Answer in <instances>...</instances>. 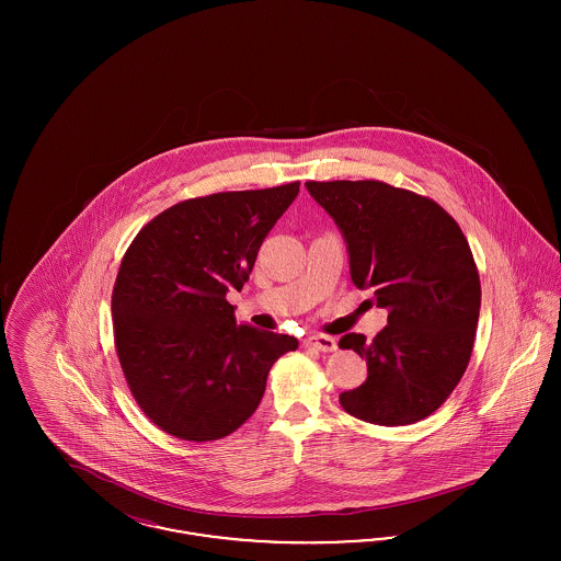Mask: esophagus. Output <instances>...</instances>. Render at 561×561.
<instances>
[{"mask_svg":"<svg viewBox=\"0 0 561 561\" xmlns=\"http://www.w3.org/2000/svg\"><path fill=\"white\" fill-rule=\"evenodd\" d=\"M305 347L321 351V353H332L339 348V345H336V339L332 336H311L305 341Z\"/></svg>","mask_w":561,"mask_h":561,"instance_id":"34e87169","label":"esophagus"}]
</instances>
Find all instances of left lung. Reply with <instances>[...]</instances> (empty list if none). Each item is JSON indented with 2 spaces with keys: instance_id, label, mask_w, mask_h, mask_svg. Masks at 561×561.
<instances>
[{
  "instance_id": "1",
  "label": "left lung",
  "mask_w": 561,
  "mask_h": 561,
  "mask_svg": "<svg viewBox=\"0 0 561 561\" xmlns=\"http://www.w3.org/2000/svg\"><path fill=\"white\" fill-rule=\"evenodd\" d=\"M341 229L351 279L373 288L387 325L366 341L345 334L368 378L341 393L351 416L374 425H412L433 414L469 366L480 318L478 267L467 238L433 199L380 181L305 183Z\"/></svg>"
}]
</instances>
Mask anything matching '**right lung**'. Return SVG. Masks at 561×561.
<instances>
[{"instance_id": "right-lung-1", "label": "right lung", "mask_w": 561, "mask_h": 561, "mask_svg": "<svg viewBox=\"0 0 561 561\" xmlns=\"http://www.w3.org/2000/svg\"><path fill=\"white\" fill-rule=\"evenodd\" d=\"M298 183L181 202L140 229L115 279V348L134 400L165 433L213 442L259 408L288 334L236 321L241 290Z\"/></svg>"}]
</instances>
